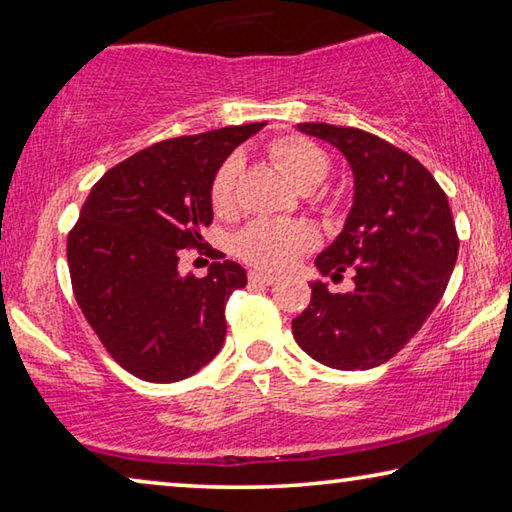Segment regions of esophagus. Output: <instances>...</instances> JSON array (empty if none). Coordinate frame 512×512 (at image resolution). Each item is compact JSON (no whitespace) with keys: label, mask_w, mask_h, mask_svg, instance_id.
I'll list each match as a JSON object with an SVG mask.
<instances>
[{"label":"esophagus","mask_w":512,"mask_h":512,"mask_svg":"<svg viewBox=\"0 0 512 512\" xmlns=\"http://www.w3.org/2000/svg\"><path fill=\"white\" fill-rule=\"evenodd\" d=\"M248 280H250V284H264V287H273V284L280 282V277L268 275V273H262V271H250Z\"/></svg>","instance_id":"1"}]
</instances>
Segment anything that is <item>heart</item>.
<instances>
[{
	"label": "heart",
	"mask_w": 512,
	"mask_h": 512,
	"mask_svg": "<svg viewBox=\"0 0 512 512\" xmlns=\"http://www.w3.org/2000/svg\"><path fill=\"white\" fill-rule=\"evenodd\" d=\"M271 155L280 171L300 192L318 187L332 171L329 155L307 137H284L271 146ZM239 155H230L212 180V207L216 214H230L237 207ZM318 235L305 221L259 219L246 225L235 239V250L244 262L264 271H284L316 246Z\"/></svg>",
	"instance_id": "1"
}]
</instances>
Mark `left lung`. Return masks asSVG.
<instances>
[{"mask_svg": "<svg viewBox=\"0 0 512 512\" xmlns=\"http://www.w3.org/2000/svg\"><path fill=\"white\" fill-rule=\"evenodd\" d=\"M343 153L354 176L348 219L316 257L320 275L354 271V289L314 280L293 318V339L336 370H368L395 357L443 298L458 257L456 225L436 178L397 146L359 128L298 124Z\"/></svg>", "mask_w": 512, "mask_h": 512, "instance_id": "1", "label": "left lung"}]
</instances>
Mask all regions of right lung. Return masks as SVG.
I'll use <instances>...</instances> for the list:
<instances>
[{"mask_svg": "<svg viewBox=\"0 0 512 512\" xmlns=\"http://www.w3.org/2000/svg\"><path fill=\"white\" fill-rule=\"evenodd\" d=\"M266 124L225 126L153 144L103 176L67 237V264L85 320L121 368L153 384L192 377L225 339V302L246 287L237 262L205 277L180 273V250L203 246L212 180Z\"/></svg>", "mask_w": 512, "mask_h": 512, "instance_id": "add662e5", "label": "right lung"}]
</instances>
